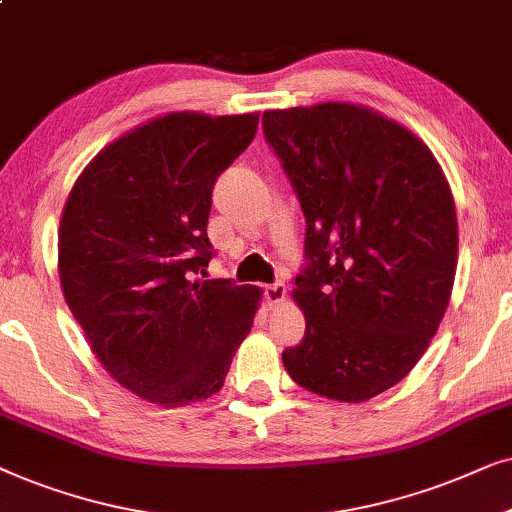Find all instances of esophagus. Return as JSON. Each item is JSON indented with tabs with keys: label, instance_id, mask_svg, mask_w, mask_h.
Returning <instances> with one entry per match:
<instances>
[{
	"label": "esophagus",
	"instance_id": "1",
	"mask_svg": "<svg viewBox=\"0 0 512 512\" xmlns=\"http://www.w3.org/2000/svg\"><path fill=\"white\" fill-rule=\"evenodd\" d=\"M264 297H267L269 304H283L285 297H288V290H285V285L278 281V283H271L264 288Z\"/></svg>",
	"mask_w": 512,
	"mask_h": 512
}]
</instances>
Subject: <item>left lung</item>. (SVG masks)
Here are the masks:
<instances>
[{
    "mask_svg": "<svg viewBox=\"0 0 512 512\" xmlns=\"http://www.w3.org/2000/svg\"><path fill=\"white\" fill-rule=\"evenodd\" d=\"M264 138L306 217L292 297L304 339L283 365L306 391L363 403L412 372L445 316L459 227L431 149L353 102L269 109Z\"/></svg>",
    "mask_w": 512,
    "mask_h": 512,
    "instance_id": "left-lung-1",
    "label": "left lung"
}]
</instances>
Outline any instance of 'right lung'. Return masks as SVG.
I'll return each instance as SVG.
<instances>
[{
    "label": "right lung",
    "instance_id": "add662e5",
    "mask_svg": "<svg viewBox=\"0 0 512 512\" xmlns=\"http://www.w3.org/2000/svg\"><path fill=\"white\" fill-rule=\"evenodd\" d=\"M260 114L170 112L102 149L74 182L58 229L65 302L100 365L142 400H206L250 332L262 290L194 278L213 257L217 175Z\"/></svg>",
    "mask_w": 512,
    "mask_h": 512
}]
</instances>
